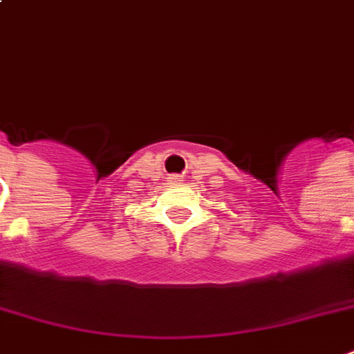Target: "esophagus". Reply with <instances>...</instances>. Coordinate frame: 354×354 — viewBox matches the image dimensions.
<instances>
[{
  "instance_id": "34e87169",
  "label": "esophagus",
  "mask_w": 354,
  "mask_h": 354,
  "mask_svg": "<svg viewBox=\"0 0 354 354\" xmlns=\"http://www.w3.org/2000/svg\"><path fill=\"white\" fill-rule=\"evenodd\" d=\"M170 182H174V184H178V182H182V180H180V176H170Z\"/></svg>"
}]
</instances>
